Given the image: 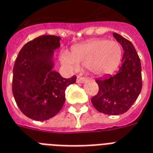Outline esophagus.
I'll list each match as a JSON object with an SVG mask.
<instances>
[{
  "instance_id": "1",
  "label": "esophagus",
  "mask_w": 153,
  "mask_h": 153,
  "mask_svg": "<svg viewBox=\"0 0 153 153\" xmlns=\"http://www.w3.org/2000/svg\"><path fill=\"white\" fill-rule=\"evenodd\" d=\"M86 80V78H84V77H81V76H78L77 77V82L78 83H83L85 82Z\"/></svg>"
}]
</instances>
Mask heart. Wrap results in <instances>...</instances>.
<instances>
[{
	"label": "heart",
	"mask_w": 153,
	"mask_h": 153,
	"mask_svg": "<svg viewBox=\"0 0 153 153\" xmlns=\"http://www.w3.org/2000/svg\"><path fill=\"white\" fill-rule=\"evenodd\" d=\"M122 55L118 43L106 39H96L75 47L72 53L62 51L59 59L71 71H77L79 67L90 68L98 75L110 74L118 67Z\"/></svg>",
	"instance_id": "obj_1"
}]
</instances>
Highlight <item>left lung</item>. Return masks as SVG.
I'll return each mask as SVG.
<instances>
[{
    "label": "left lung",
    "mask_w": 153,
    "mask_h": 153,
    "mask_svg": "<svg viewBox=\"0 0 153 153\" xmlns=\"http://www.w3.org/2000/svg\"><path fill=\"white\" fill-rule=\"evenodd\" d=\"M113 36L124 50L122 64L114 75L96 79L99 91L91 102L100 113L120 115L128 111L141 91V66L133 44L117 33Z\"/></svg>",
    "instance_id": "1"
}]
</instances>
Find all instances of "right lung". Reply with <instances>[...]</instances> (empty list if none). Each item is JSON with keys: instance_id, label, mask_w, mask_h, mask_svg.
<instances>
[{"instance_id": "right-lung-1", "label": "right lung", "mask_w": 153, "mask_h": 153, "mask_svg": "<svg viewBox=\"0 0 153 153\" xmlns=\"http://www.w3.org/2000/svg\"><path fill=\"white\" fill-rule=\"evenodd\" d=\"M61 38L41 36L25 44L13 67V94L23 114L36 121L51 118L65 102V91L76 76L62 78L55 71L54 51Z\"/></svg>"}]
</instances>
